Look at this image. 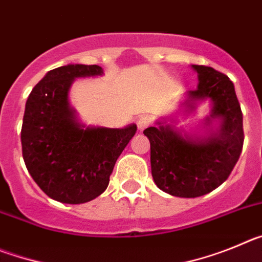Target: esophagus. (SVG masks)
<instances>
[{
    "label": "esophagus",
    "mask_w": 262,
    "mask_h": 262,
    "mask_svg": "<svg viewBox=\"0 0 262 262\" xmlns=\"http://www.w3.org/2000/svg\"><path fill=\"white\" fill-rule=\"evenodd\" d=\"M149 123H151V119L147 115H142V117H139L138 120H136V124H138L139 129H144L145 127L149 126Z\"/></svg>",
    "instance_id": "obj_1"
}]
</instances>
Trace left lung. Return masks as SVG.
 <instances>
[{"label":"left lung","mask_w":262,"mask_h":262,"mask_svg":"<svg viewBox=\"0 0 262 262\" xmlns=\"http://www.w3.org/2000/svg\"><path fill=\"white\" fill-rule=\"evenodd\" d=\"M198 73V88L187 92L184 106L195 110L196 102L210 99L212 108L205 119L203 136L187 134L165 122L148 127L151 170L155 184L165 193L195 198L221 186L239 160L244 143L243 113L232 81L211 67L191 66ZM220 122L215 129L212 122Z\"/></svg>","instance_id":"obj_1"}]
</instances>
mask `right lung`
Segmentation results:
<instances>
[{
  "mask_svg": "<svg viewBox=\"0 0 262 262\" xmlns=\"http://www.w3.org/2000/svg\"><path fill=\"white\" fill-rule=\"evenodd\" d=\"M103 75L99 66L68 64L52 69L31 90L23 115L20 142L26 168L50 198L78 205L103 193L118 157L136 133L85 127L69 105L75 78Z\"/></svg>",
  "mask_w": 262,
  "mask_h": 262,
  "instance_id": "obj_1",
  "label": "right lung"
}]
</instances>
